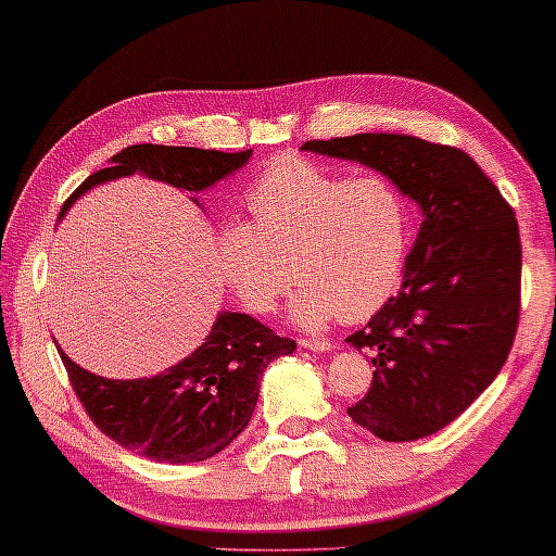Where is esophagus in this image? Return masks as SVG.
I'll return each mask as SVG.
<instances>
[{"label": "esophagus", "instance_id": "1", "mask_svg": "<svg viewBox=\"0 0 556 556\" xmlns=\"http://www.w3.org/2000/svg\"><path fill=\"white\" fill-rule=\"evenodd\" d=\"M299 344L303 349H311V352H331V349H333L329 339H301Z\"/></svg>", "mask_w": 556, "mask_h": 556}]
</instances>
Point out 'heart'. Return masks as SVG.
<instances>
[{
    "instance_id": "heart-1",
    "label": "heart",
    "mask_w": 556,
    "mask_h": 556,
    "mask_svg": "<svg viewBox=\"0 0 556 556\" xmlns=\"http://www.w3.org/2000/svg\"><path fill=\"white\" fill-rule=\"evenodd\" d=\"M253 223L215 235L219 278L250 314H270L291 274L301 280L291 321L321 329L364 321L384 306L405 268L413 212L384 174H344L303 156H278L245 192Z\"/></svg>"
}]
</instances>
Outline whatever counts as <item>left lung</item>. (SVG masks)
Here are the masks:
<instances>
[{"instance_id": "8db88e82", "label": "left lung", "mask_w": 556, "mask_h": 556, "mask_svg": "<svg viewBox=\"0 0 556 556\" xmlns=\"http://www.w3.org/2000/svg\"><path fill=\"white\" fill-rule=\"evenodd\" d=\"M390 177L422 212L402 286L346 341L375 379L346 413L390 443L453 422L511 352L519 326L521 240L514 210L466 151L405 134L306 141Z\"/></svg>"}]
</instances>
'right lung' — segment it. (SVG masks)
<instances>
[{
	"label": "right lung",
	"instance_id": "obj_1",
	"mask_svg": "<svg viewBox=\"0 0 556 556\" xmlns=\"http://www.w3.org/2000/svg\"><path fill=\"white\" fill-rule=\"evenodd\" d=\"M253 156V149L227 154L215 149L136 143L121 149L105 169L90 174L60 210L98 185L141 177L164 181L179 192L200 194L230 177ZM194 204L197 197H192ZM295 341L248 314L219 311L202 346L162 375L109 379L75 364L58 346L67 377L96 428L121 447L156 463H200L225 451L255 413L261 377L278 356L293 354Z\"/></svg>",
	"mask_w": 556,
	"mask_h": 556
}]
</instances>
